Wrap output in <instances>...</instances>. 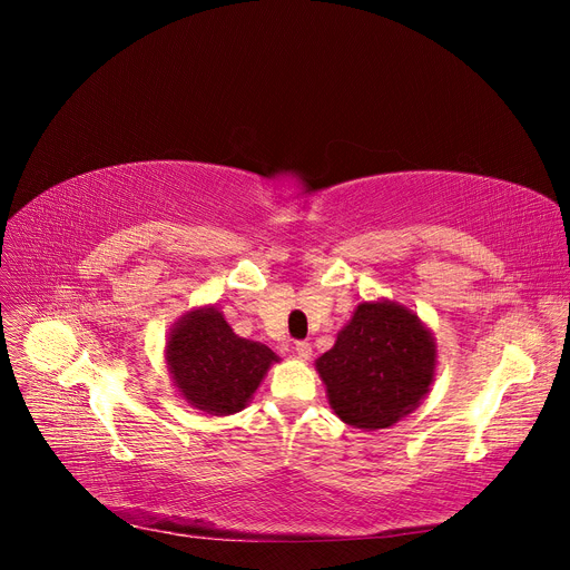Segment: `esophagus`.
I'll use <instances>...</instances> for the list:
<instances>
[{
	"instance_id": "esophagus-1",
	"label": "esophagus",
	"mask_w": 570,
	"mask_h": 570,
	"mask_svg": "<svg viewBox=\"0 0 570 570\" xmlns=\"http://www.w3.org/2000/svg\"><path fill=\"white\" fill-rule=\"evenodd\" d=\"M293 351H295L297 357H301V361H309V357H312V346H309V342H295V344H293Z\"/></svg>"
}]
</instances>
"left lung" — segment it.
Wrapping results in <instances>:
<instances>
[{
  "instance_id": "1",
  "label": "left lung",
  "mask_w": 570,
  "mask_h": 570,
  "mask_svg": "<svg viewBox=\"0 0 570 570\" xmlns=\"http://www.w3.org/2000/svg\"><path fill=\"white\" fill-rule=\"evenodd\" d=\"M434 340L395 303H361L316 370L344 423L383 430L421 404L434 376Z\"/></svg>"
}]
</instances>
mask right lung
Returning a JSON list of instances; mask_svg holds the SVG:
<instances>
[{
    "mask_svg": "<svg viewBox=\"0 0 570 570\" xmlns=\"http://www.w3.org/2000/svg\"><path fill=\"white\" fill-rule=\"evenodd\" d=\"M166 353L179 393L215 415L245 409L269 365L279 361L267 346L237 337L215 307L179 321Z\"/></svg>",
    "mask_w": 570,
    "mask_h": 570,
    "instance_id": "1",
    "label": "right lung"
}]
</instances>
